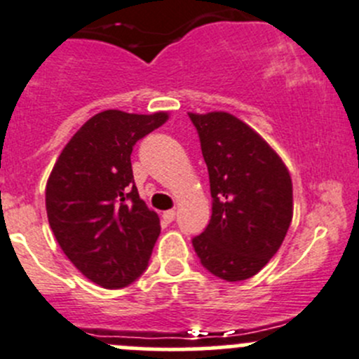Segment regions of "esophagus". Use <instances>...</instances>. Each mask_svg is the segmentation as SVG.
Masks as SVG:
<instances>
[{
  "label": "esophagus",
  "instance_id": "esophagus-1",
  "mask_svg": "<svg viewBox=\"0 0 359 359\" xmlns=\"http://www.w3.org/2000/svg\"><path fill=\"white\" fill-rule=\"evenodd\" d=\"M163 219H165V222H173L175 221V210L163 212Z\"/></svg>",
  "mask_w": 359,
  "mask_h": 359
}]
</instances>
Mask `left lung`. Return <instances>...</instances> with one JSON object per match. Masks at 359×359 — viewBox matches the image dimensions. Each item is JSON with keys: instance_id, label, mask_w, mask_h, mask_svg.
Returning a JSON list of instances; mask_svg holds the SVG:
<instances>
[{"instance_id": "obj_1", "label": "left lung", "mask_w": 359, "mask_h": 359, "mask_svg": "<svg viewBox=\"0 0 359 359\" xmlns=\"http://www.w3.org/2000/svg\"><path fill=\"white\" fill-rule=\"evenodd\" d=\"M208 170L212 215L193 238L212 276L238 283L279 250L293 217V184L283 159L245 123L226 112L189 114Z\"/></svg>"}]
</instances>
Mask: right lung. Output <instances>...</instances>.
<instances>
[{
    "mask_svg": "<svg viewBox=\"0 0 359 359\" xmlns=\"http://www.w3.org/2000/svg\"><path fill=\"white\" fill-rule=\"evenodd\" d=\"M168 119L105 110L62 149L45 189L48 224L62 252L98 286H130L149 266L159 217L138 196L131 152Z\"/></svg>",
    "mask_w": 359,
    "mask_h": 359,
    "instance_id": "add662e5",
    "label": "right lung"
}]
</instances>
